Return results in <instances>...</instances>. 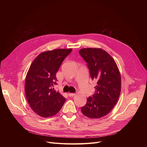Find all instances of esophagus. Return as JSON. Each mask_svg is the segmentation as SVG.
<instances>
[{"label":"esophagus","mask_w":147,"mask_h":147,"mask_svg":"<svg viewBox=\"0 0 147 147\" xmlns=\"http://www.w3.org/2000/svg\"><path fill=\"white\" fill-rule=\"evenodd\" d=\"M75 94H73V93H69L68 94V95L69 96V97H73V96H75Z\"/></svg>","instance_id":"34e87169"}]
</instances>
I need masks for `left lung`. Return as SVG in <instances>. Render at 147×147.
Returning <instances> with one entry per match:
<instances>
[{
    "label": "left lung",
    "mask_w": 147,
    "mask_h": 147,
    "mask_svg": "<svg viewBox=\"0 0 147 147\" xmlns=\"http://www.w3.org/2000/svg\"><path fill=\"white\" fill-rule=\"evenodd\" d=\"M87 63L92 80L97 82L95 92L81 108L82 113L91 119L109 114L116 104L121 91V76L114 59L100 48H83L79 51Z\"/></svg>",
    "instance_id": "left-lung-1"
}]
</instances>
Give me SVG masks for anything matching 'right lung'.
Segmentation results:
<instances>
[{
	"label": "right lung",
	"mask_w": 147,
	"mask_h": 147,
	"mask_svg": "<svg viewBox=\"0 0 147 147\" xmlns=\"http://www.w3.org/2000/svg\"><path fill=\"white\" fill-rule=\"evenodd\" d=\"M71 49H57L40 53L27 72L25 92L32 110L43 117L57 114L65 98L53 88L57 84L56 73Z\"/></svg>",
	"instance_id": "1"
}]
</instances>
